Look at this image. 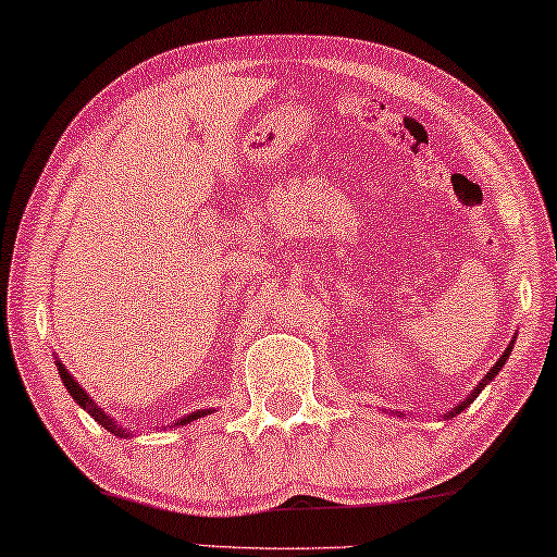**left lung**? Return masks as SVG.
<instances>
[{
	"label": "left lung",
	"instance_id": "1",
	"mask_svg": "<svg viewBox=\"0 0 557 557\" xmlns=\"http://www.w3.org/2000/svg\"><path fill=\"white\" fill-rule=\"evenodd\" d=\"M512 345H516V337H512L510 339V345L508 347H505V352L500 355V358H497V362L493 364V368H491V372H487V375L483 377V380H480V385L475 387V389H472V393L468 395V397H465V400L460 403V405H455V408L450 410V412H445V418H455V414H458V412H462L465 408H468V405L470 403H475V397L480 395V393H483V389H485V385L487 383H491V380L497 375V372H500L503 370V364H505V360H508L510 358V352H512Z\"/></svg>",
	"mask_w": 557,
	"mask_h": 557
}]
</instances>
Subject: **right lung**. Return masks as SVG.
<instances>
[{"instance_id": "right-lung-1", "label": "right lung", "mask_w": 557, "mask_h": 557, "mask_svg": "<svg viewBox=\"0 0 557 557\" xmlns=\"http://www.w3.org/2000/svg\"><path fill=\"white\" fill-rule=\"evenodd\" d=\"M57 370H60V377H62V383H64V387L70 389V395L74 397V400H77V405L82 410H87L89 414H92L95 418V422H99V425H102L104 430H110V433H114V435H120V437H129L132 433L129 430H124V428H120L117 422H114L110 414H107L102 408H99V405L92 400V397H89L87 393H85V387H82L77 380H74L72 375H70V370L64 368L62 364V360H57ZM202 414H207V410H197V412H189L187 418H180L177 422H174V425H187V422H193V420H197V418H202Z\"/></svg>"}]
</instances>
